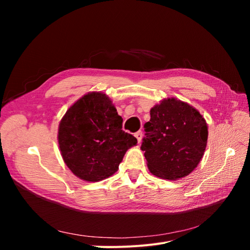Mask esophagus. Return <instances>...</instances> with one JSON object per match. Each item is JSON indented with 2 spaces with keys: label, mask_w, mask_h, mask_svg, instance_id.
I'll return each instance as SVG.
<instances>
[{
  "label": "esophagus",
  "mask_w": 250,
  "mask_h": 250,
  "mask_svg": "<svg viewBox=\"0 0 250 250\" xmlns=\"http://www.w3.org/2000/svg\"><path fill=\"white\" fill-rule=\"evenodd\" d=\"M134 137L137 138V140H138V143L140 144V143H141V141H142V138H143V133H142V131H138V132H135V133H134Z\"/></svg>",
  "instance_id": "34e87169"
}]
</instances>
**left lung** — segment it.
I'll use <instances>...</instances> for the list:
<instances>
[{
  "label": "left lung",
  "instance_id": "8db88e82",
  "mask_svg": "<svg viewBox=\"0 0 250 250\" xmlns=\"http://www.w3.org/2000/svg\"><path fill=\"white\" fill-rule=\"evenodd\" d=\"M141 149L149 171L163 179L188 175L199 164L208 143V124L184 101L167 98L150 109Z\"/></svg>",
  "mask_w": 250,
  "mask_h": 250
}]
</instances>
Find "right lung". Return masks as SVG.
<instances>
[{
  "instance_id": "1",
  "label": "right lung",
  "mask_w": 250,
  "mask_h": 250,
  "mask_svg": "<svg viewBox=\"0 0 250 250\" xmlns=\"http://www.w3.org/2000/svg\"><path fill=\"white\" fill-rule=\"evenodd\" d=\"M122 123L104 93L82 96L66 110L58 127L60 153L67 168L85 181H100L116 173L126 151L138 143L122 130Z\"/></svg>"
}]
</instances>
